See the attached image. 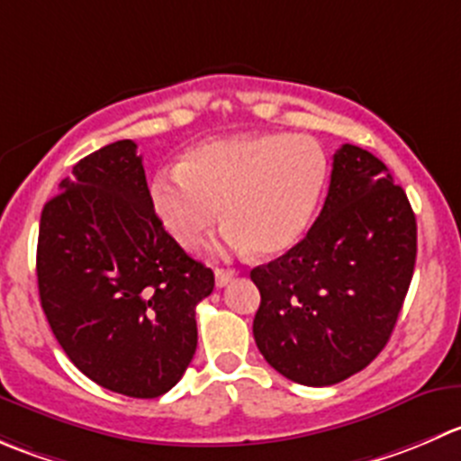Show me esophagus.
<instances>
[{
    "instance_id": "1",
    "label": "esophagus",
    "mask_w": 461,
    "mask_h": 461,
    "mask_svg": "<svg viewBox=\"0 0 461 461\" xmlns=\"http://www.w3.org/2000/svg\"><path fill=\"white\" fill-rule=\"evenodd\" d=\"M236 275H239V270H234V267H216V285L222 288V285L230 284Z\"/></svg>"
}]
</instances>
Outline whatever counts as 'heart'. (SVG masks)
I'll use <instances>...</instances> for the list:
<instances>
[{"label":"heart","instance_id":"b5f03b06","mask_svg":"<svg viewBox=\"0 0 461 461\" xmlns=\"http://www.w3.org/2000/svg\"><path fill=\"white\" fill-rule=\"evenodd\" d=\"M329 159L306 135H236L204 141L150 185L164 230L195 248L222 216L225 245L279 257L302 240L324 194Z\"/></svg>","mask_w":461,"mask_h":461}]
</instances>
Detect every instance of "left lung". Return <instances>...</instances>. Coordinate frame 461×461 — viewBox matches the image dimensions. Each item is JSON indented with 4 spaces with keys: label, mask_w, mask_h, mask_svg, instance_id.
Instances as JSON below:
<instances>
[{
    "label": "left lung",
    "mask_w": 461,
    "mask_h": 461,
    "mask_svg": "<svg viewBox=\"0 0 461 461\" xmlns=\"http://www.w3.org/2000/svg\"><path fill=\"white\" fill-rule=\"evenodd\" d=\"M417 261V218L385 164L358 146L333 155L308 234L249 272L261 293L258 351L281 376L335 385L367 367L394 330Z\"/></svg>",
    "instance_id": "8db88e82"
}]
</instances>
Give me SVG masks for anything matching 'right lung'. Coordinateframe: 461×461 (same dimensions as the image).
I'll list each match as a JSON object with an SVG mask.
<instances>
[{
	"label": "right lung",
	"mask_w": 461,
	"mask_h": 461,
	"mask_svg": "<svg viewBox=\"0 0 461 461\" xmlns=\"http://www.w3.org/2000/svg\"><path fill=\"white\" fill-rule=\"evenodd\" d=\"M42 209L40 303L71 363L96 385L155 399L198 347L195 306L213 272L162 227L131 140L87 155Z\"/></svg>",
	"instance_id": "1"
}]
</instances>
